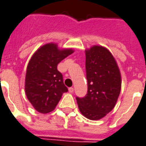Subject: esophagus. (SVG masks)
I'll use <instances>...</instances> for the list:
<instances>
[{
	"label": "esophagus",
	"mask_w": 146,
	"mask_h": 146,
	"mask_svg": "<svg viewBox=\"0 0 146 146\" xmlns=\"http://www.w3.org/2000/svg\"><path fill=\"white\" fill-rule=\"evenodd\" d=\"M68 91H69V92L72 93V92H74V88H72V87H70V88L68 89Z\"/></svg>",
	"instance_id": "1"
}]
</instances>
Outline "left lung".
<instances>
[{"label":"left lung","instance_id":"obj_1","mask_svg":"<svg viewBox=\"0 0 146 146\" xmlns=\"http://www.w3.org/2000/svg\"><path fill=\"white\" fill-rule=\"evenodd\" d=\"M86 69L88 92L76 100L81 113L96 121L115 107L121 92V72L109 50L96 45L86 50Z\"/></svg>","mask_w":146,"mask_h":146}]
</instances>
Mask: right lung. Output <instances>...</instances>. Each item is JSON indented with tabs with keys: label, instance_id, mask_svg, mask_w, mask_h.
<instances>
[{
	"label": "right lung",
	"instance_id": "1",
	"mask_svg": "<svg viewBox=\"0 0 146 146\" xmlns=\"http://www.w3.org/2000/svg\"><path fill=\"white\" fill-rule=\"evenodd\" d=\"M74 52L73 49H59L57 43L40 46L29 61L25 80V91L36 110L47 113L55 109L68 88L63 82L57 64Z\"/></svg>",
	"mask_w": 146,
	"mask_h": 146
}]
</instances>
